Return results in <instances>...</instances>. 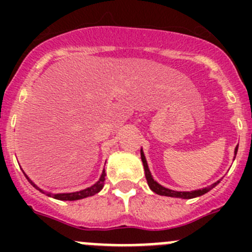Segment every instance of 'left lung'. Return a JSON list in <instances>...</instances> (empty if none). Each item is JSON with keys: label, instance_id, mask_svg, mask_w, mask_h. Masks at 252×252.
Segmentation results:
<instances>
[{"label": "left lung", "instance_id": "left-lung-1", "mask_svg": "<svg viewBox=\"0 0 252 252\" xmlns=\"http://www.w3.org/2000/svg\"><path fill=\"white\" fill-rule=\"evenodd\" d=\"M236 152H238V146L235 147V151H234L235 155H236ZM140 155H141L142 164H144L145 177H146L147 184H149L150 189H151L154 192H156V194L162 195V196L179 197V199H194V197L201 196V195H204L207 191H210L211 189H213V188H215L216 185H217L218 183H220V180H218V182L213 183L212 185H210V187L205 188V189L194 190V191H174V190L167 189V188L162 187L161 184H158V183H157L156 180H154V178H152V175H151V172H150V169H149V166H147L146 158H145V155H144V152H142V150L140 151Z\"/></svg>", "mask_w": 252, "mask_h": 252}]
</instances>
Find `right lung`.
<instances>
[{
  "instance_id": "obj_1",
  "label": "right lung",
  "mask_w": 252,
  "mask_h": 252,
  "mask_svg": "<svg viewBox=\"0 0 252 252\" xmlns=\"http://www.w3.org/2000/svg\"><path fill=\"white\" fill-rule=\"evenodd\" d=\"M105 175H106V173H105V171H103L102 174H101L100 179H98V182L95 183L93 187L86 188V189L80 190V191H77V192H67V194H52V192L45 191V190L40 189L37 185H35L34 183H32V180L28 178V175H25V177H27V179L29 180V183L35 188V189H37L40 192H42V194H46L47 196L53 197V199H57V200H62V201H75V200H80V199H84V197L93 196V195L100 192L101 189L103 188V184H105Z\"/></svg>"
}]
</instances>
